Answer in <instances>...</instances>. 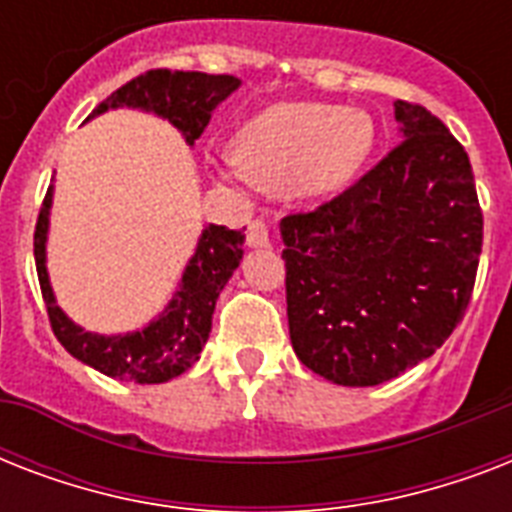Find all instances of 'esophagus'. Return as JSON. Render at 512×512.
I'll return each instance as SVG.
<instances>
[{
  "instance_id": "1",
  "label": "esophagus",
  "mask_w": 512,
  "mask_h": 512,
  "mask_svg": "<svg viewBox=\"0 0 512 512\" xmlns=\"http://www.w3.org/2000/svg\"><path fill=\"white\" fill-rule=\"evenodd\" d=\"M247 244L252 249H263L271 244V236H268V225L263 220H252L247 225Z\"/></svg>"
}]
</instances>
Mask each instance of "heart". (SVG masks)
<instances>
[{"label":"heart","mask_w":512,"mask_h":512,"mask_svg":"<svg viewBox=\"0 0 512 512\" xmlns=\"http://www.w3.org/2000/svg\"><path fill=\"white\" fill-rule=\"evenodd\" d=\"M374 127L364 111L321 103H276L236 135V154L217 175L265 191L321 199L342 191L372 151Z\"/></svg>","instance_id":"obj_1"}]
</instances>
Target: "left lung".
I'll return each instance as SVG.
<instances>
[{
    "label": "left lung",
    "mask_w": 512,
    "mask_h": 512,
    "mask_svg": "<svg viewBox=\"0 0 512 512\" xmlns=\"http://www.w3.org/2000/svg\"><path fill=\"white\" fill-rule=\"evenodd\" d=\"M393 108L404 140L348 191L281 220L292 348L348 388L393 380L444 345L484 244L465 148L428 108Z\"/></svg>",
    "instance_id": "left-lung-1"
}]
</instances>
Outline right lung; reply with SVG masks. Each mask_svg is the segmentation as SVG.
<instances>
[{
  "label": "right lung",
  "mask_w": 512,
  "mask_h": 512,
  "mask_svg": "<svg viewBox=\"0 0 512 512\" xmlns=\"http://www.w3.org/2000/svg\"><path fill=\"white\" fill-rule=\"evenodd\" d=\"M241 79L228 74H201V71H170L156 68L132 79L100 103L92 116L106 114L111 108H138L167 119L183 132L188 146H193L207 130L212 111L231 92L239 90ZM90 116V119H92ZM52 185L39 209L34 231V257L39 287H42L47 316L60 345L79 358L82 364L98 369L106 377L140 385L167 382L199 361L212 329L215 303L244 255V233L225 225H207L199 236L196 252L188 260L183 279L159 319L138 332L127 335H95L84 332L79 324L60 311L52 295L47 276V231H50Z\"/></svg>",
  "instance_id": "obj_1"
}]
</instances>
